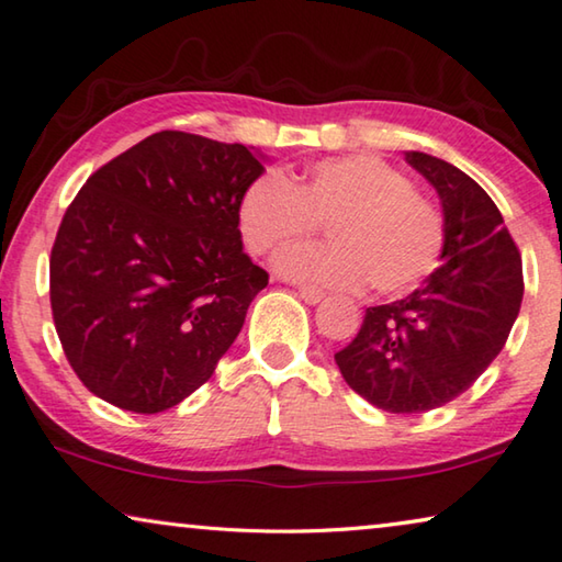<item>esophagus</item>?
<instances>
[{
  "label": "esophagus",
  "instance_id": "obj_1",
  "mask_svg": "<svg viewBox=\"0 0 562 562\" xmlns=\"http://www.w3.org/2000/svg\"><path fill=\"white\" fill-rule=\"evenodd\" d=\"M296 291H299V296L306 301V304H318V301L324 299V291L318 286H306V283H304V286H299Z\"/></svg>",
  "mask_w": 562,
  "mask_h": 562
}]
</instances>
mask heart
<instances>
[{
	"label": "heart",
	"instance_id": "heart-1",
	"mask_svg": "<svg viewBox=\"0 0 562 562\" xmlns=\"http://www.w3.org/2000/svg\"><path fill=\"white\" fill-rule=\"evenodd\" d=\"M238 231L248 251L273 256L326 223L331 244L293 246L279 271L324 286L400 296L437 269L445 215L414 191L407 172L374 155L318 160L296 183L263 170L238 198Z\"/></svg>",
	"mask_w": 562,
	"mask_h": 562
}]
</instances>
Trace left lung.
<instances>
[{
  "label": "left lung",
  "mask_w": 562,
  "mask_h": 562,
  "mask_svg": "<svg viewBox=\"0 0 562 562\" xmlns=\"http://www.w3.org/2000/svg\"><path fill=\"white\" fill-rule=\"evenodd\" d=\"M407 160L442 201V266L407 299L367 308L353 341L334 353L344 382L392 414L468 392L505 347L525 289L520 251L492 198L452 162L427 153Z\"/></svg>",
  "instance_id": "8db88e82"
}]
</instances>
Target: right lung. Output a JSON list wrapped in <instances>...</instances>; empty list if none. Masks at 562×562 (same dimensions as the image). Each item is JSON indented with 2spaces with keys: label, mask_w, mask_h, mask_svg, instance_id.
<instances>
[{
  "label": "right lung",
  "mask_w": 562,
  "mask_h": 562,
  "mask_svg": "<svg viewBox=\"0 0 562 562\" xmlns=\"http://www.w3.org/2000/svg\"><path fill=\"white\" fill-rule=\"evenodd\" d=\"M263 166L240 143L162 131L94 170L49 256V304L88 390L158 414L203 386L269 273L244 254L238 198Z\"/></svg>",
  "instance_id": "obj_1"
}]
</instances>
